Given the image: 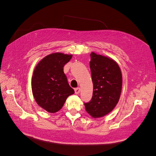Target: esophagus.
<instances>
[{
  "mask_svg": "<svg viewBox=\"0 0 156 156\" xmlns=\"http://www.w3.org/2000/svg\"><path fill=\"white\" fill-rule=\"evenodd\" d=\"M74 90H75V94H78L80 93V88H79V87L75 88Z\"/></svg>",
  "mask_w": 156,
  "mask_h": 156,
  "instance_id": "1",
  "label": "esophagus"
}]
</instances>
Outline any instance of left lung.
<instances>
[{"mask_svg": "<svg viewBox=\"0 0 156 156\" xmlns=\"http://www.w3.org/2000/svg\"><path fill=\"white\" fill-rule=\"evenodd\" d=\"M90 68L93 94L91 100L84 103V106L89 115L99 118L112 111L119 101L122 86V73L115 60L94 53L90 54Z\"/></svg>", "mask_w": 156, "mask_h": 156, "instance_id": "obj_1", "label": "left lung"}]
</instances>
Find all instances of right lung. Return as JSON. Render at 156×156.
Returning <instances> with one entry per match:
<instances>
[{"mask_svg": "<svg viewBox=\"0 0 156 156\" xmlns=\"http://www.w3.org/2000/svg\"><path fill=\"white\" fill-rule=\"evenodd\" d=\"M72 55L56 53L46 56L37 64L32 79V90L36 101L49 112L62 108L67 98L74 94L63 68Z\"/></svg>", "mask_w": 156, "mask_h": 156, "instance_id": "add662e5", "label": "right lung"}]
</instances>
